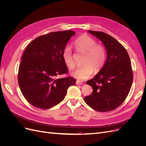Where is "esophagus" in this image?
<instances>
[{"label":"esophagus","instance_id":"obj_1","mask_svg":"<svg viewBox=\"0 0 146 146\" xmlns=\"http://www.w3.org/2000/svg\"><path fill=\"white\" fill-rule=\"evenodd\" d=\"M82 84H83V83H82V82H80V81H78V80H77V81H76V85H82Z\"/></svg>","mask_w":146,"mask_h":146}]
</instances>
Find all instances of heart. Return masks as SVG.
Wrapping results in <instances>:
<instances>
[{
	"label": "heart",
	"mask_w": 146,
	"mask_h": 146,
	"mask_svg": "<svg viewBox=\"0 0 146 146\" xmlns=\"http://www.w3.org/2000/svg\"><path fill=\"white\" fill-rule=\"evenodd\" d=\"M74 46L79 52L85 54L82 66H78L72 72V76L80 80H85L91 76L94 72H99L102 68L106 59L105 47L98 44L95 39L89 35H83L76 39ZM62 57L66 66L72 69L75 67L71 48L66 46L62 52Z\"/></svg>",
	"instance_id": "heart-1"
}]
</instances>
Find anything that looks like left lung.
<instances>
[{
    "label": "left lung",
    "mask_w": 146,
    "mask_h": 146,
    "mask_svg": "<svg viewBox=\"0 0 146 146\" xmlns=\"http://www.w3.org/2000/svg\"><path fill=\"white\" fill-rule=\"evenodd\" d=\"M88 32L103 42L107 56L99 73L86 82L93 91L84 100L98 111H112L125 100L133 83L130 57L124 47L108 34L92 30Z\"/></svg>",
    "instance_id": "1"
}]
</instances>
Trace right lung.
<instances>
[{"instance_id":"right-lung-1","label":"right lung","mask_w":146,"mask_h":146,"mask_svg":"<svg viewBox=\"0 0 146 146\" xmlns=\"http://www.w3.org/2000/svg\"><path fill=\"white\" fill-rule=\"evenodd\" d=\"M74 31L51 32L35 38L26 47L18 71V83L25 99L34 107L49 109L60 103L70 86L72 77L57 78L68 73L62 52Z\"/></svg>"}]
</instances>
